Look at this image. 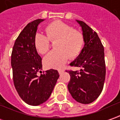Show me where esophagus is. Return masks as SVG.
<instances>
[{
	"label": "esophagus",
	"instance_id": "1",
	"mask_svg": "<svg viewBox=\"0 0 120 120\" xmlns=\"http://www.w3.org/2000/svg\"><path fill=\"white\" fill-rule=\"evenodd\" d=\"M63 71H63V69H59V70H58V72H59V74H61L62 73H63Z\"/></svg>",
	"mask_w": 120,
	"mask_h": 120
}]
</instances>
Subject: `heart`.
Wrapping results in <instances>:
<instances>
[{
	"label": "heart",
	"instance_id": "b5f03b06",
	"mask_svg": "<svg viewBox=\"0 0 120 120\" xmlns=\"http://www.w3.org/2000/svg\"><path fill=\"white\" fill-rule=\"evenodd\" d=\"M47 36L41 33H36L34 38L35 49L41 54L46 53L50 47V41H57V49L47 54L43 59L44 65L49 69H61L69 57L75 58L81 52L85 43L83 34L73 30L71 26L62 21H55L45 28Z\"/></svg>",
	"mask_w": 120,
	"mask_h": 120
}]
</instances>
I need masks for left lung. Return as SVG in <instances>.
Returning <instances> with one entry per match:
<instances>
[{
	"instance_id": "left-lung-1",
	"label": "left lung",
	"mask_w": 120,
	"mask_h": 120,
	"mask_svg": "<svg viewBox=\"0 0 120 120\" xmlns=\"http://www.w3.org/2000/svg\"><path fill=\"white\" fill-rule=\"evenodd\" d=\"M76 21L81 27L85 44L80 54L70 63L71 66L81 67V69L79 71H68L71 78L67 87L75 101L88 104L99 97L104 87V49L95 31L84 22Z\"/></svg>"
}]
</instances>
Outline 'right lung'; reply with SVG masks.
<instances>
[{
  "mask_svg": "<svg viewBox=\"0 0 120 120\" xmlns=\"http://www.w3.org/2000/svg\"><path fill=\"white\" fill-rule=\"evenodd\" d=\"M44 19L27 24L15 42L11 54L14 85L21 98L30 105H39L49 98L59 77L57 70L42 73L41 57L34 45L37 26Z\"/></svg>",
  "mask_w": 120,
  "mask_h": 120,
  "instance_id": "1",
  "label": "right lung"
}]
</instances>
